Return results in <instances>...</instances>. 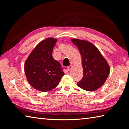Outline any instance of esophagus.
I'll return each mask as SVG.
<instances>
[{
    "label": "esophagus",
    "instance_id": "34e87169",
    "mask_svg": "<svg viewBox=\"0 0 129 129\" xmlns=\"http://www.w3.org/2000/svg\"><path fill=\"white\" fill-rule=\"evenodd\" d=\"M72 65H69V66L68 67H67V69H68V71H71V69H72Z\"/></svg>",
    "mask_w": 129,
    "mask_h": 129
}]
</instances>
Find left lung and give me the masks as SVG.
Segmentation results:
<instances>
[{
	"mask_svg": "<svg viewBox=\"0 0 129 129\" xmlns=\"http://www.w3.org/2000/svg\"><path fill=\"white\" fill-rule=\"evenodd\" d=\"M71 41L79 50L82 58L84 75L77 85L87 91L96 90L108 77L110 67L108 62L97 48L89 41L77 39Z\"/></svg>",
	"mask_w": 129,
	"mask_h": 129,
	"instance_id": "8db88e82",
	"label": "left lung"
}]
</instances>
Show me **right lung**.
I'll use <instances>...</instances> for the list:
<instances>
[{"mask_svg":"<svg viewBox=\"0 0 129 129\" xmlns=\"http://www.w3.org/2000/svg\"><path fill=\"white\" fill-rule=\"evenodd\" d=\"M57 39L49 38L41 41L31 52L24 65L29 84L39 91L51 90L58 85L64 75L61 65L52 56Z\"/></svg>","mask_w":129,"mask_h":129,"instance_id":"add662e5","label":"right lung"}]
</instances>
